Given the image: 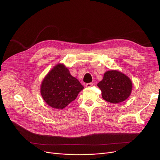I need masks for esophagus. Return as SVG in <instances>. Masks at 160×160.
Wrapping results in <instances>:
<instances>
[{
    "instance_id": "esophagus-1",
    "label": "esophagus",
    "mask_w": 160,
    "mask_h": 160,
    "mask_svg": "<svg viewBox=\"0 0 160 160\" xmlns=\"http://www.w3.org/2000/svg\"><path fill=\"white\" fill-rule=\"evenodd\" d=\"M92 83H91V82H90V83H87V84L85 85V87L86 88H90V87H91L92 86Z\"/></svg>"
}]
</instances>
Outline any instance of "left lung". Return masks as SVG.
I'll list each match as a JSON object with an SVG mask.
<instances>
[{"label":"left lung","mask_w":160,"mask_h":160,"mask_svg":"<svg viewBox=\"0 0 160 160\" xmlns=\"http://www.w3.org/2000/svg\"><path fill=\"white\" fill-rule=\"evenodd\" d=\"M104 100L112 103L125 101L130 96L132 82L129 77L116 70L105 72L103 79L98 83Z\"/></svg>","instance_id":"left-lung-1"}]
</instances>
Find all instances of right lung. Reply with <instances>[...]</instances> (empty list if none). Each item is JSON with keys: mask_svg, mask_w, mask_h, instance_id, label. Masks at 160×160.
I'll return each instance as SVG.
<instances>
[{"mask_svg": "<svg viewBox=\"0 0 160 160\" xmlns=\"http://www.w3.org/2000/svg\"><path fill=\"white\" fill-rule=\"evenodd\" d=\"M84 88L78 79L73 77L64 64L58 63L45 76L41 87V95L48 105L62 109L77 98Z\"/></svg>", "mask_w": 160, "mask_h": 160, "instance_id": "right-lung-1", "label": "right lung"}]
</instances>
